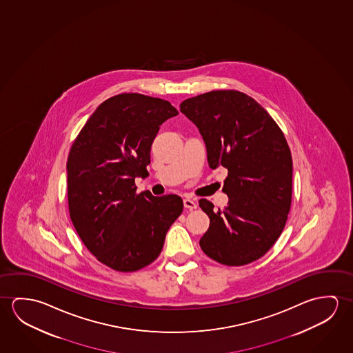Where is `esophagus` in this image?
<instances>
[{"mask_svg":"<svg viewBox=\"0 0 353 353\" xmlns=\"http://www.w3.org/2000/svg\"><path fill=\"white\" fill-rule=\"evenodd\" d=\"M184 202V208H189V210H194V208H197V205H196V202L194 200H191V199H184L183 200Z\"/></svg>","mask_w":353,"mask_h":353,"instance_id":"1","label":"esophagus"}]
</instances>
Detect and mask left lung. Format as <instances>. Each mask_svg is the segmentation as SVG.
Segmentation results:
<instances>
[{
    "instance_id": "left-lung-1",
    "label": "left lung",
    "mask_w": 353,
    "mask_h": 353,
    "mask_svg": "<svg viewBox=\"0 0 353 353\" xmlns=\"http://www.w3.org/2000/svg\"><path fill=\"white\" fill-rule=\"evenodd\" d=\"M180 112L195 123L210 168L224 167L228 203L210 217L200 246L210 258L241 266L263 256L279 239L291 208V151L283 132L258 101L238 90H213L189 98Z\"/></svg>"
}]
</instances>
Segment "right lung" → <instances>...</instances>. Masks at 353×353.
<instances>
[{
	"label": "right lung",
	"instance_id": "obj_1",
	"mask_svg": "<svg viewBox=\"0 0 353 353\" xmlns=\"http://www.w3.org/2000/svg\"><path fill=\"white\" fill-rule=\"evenodd\" d=\"M179 112L167 101L137 93L109 98L90 115L68 159L70 217L101 263L132 272L153 263L183 212L179 196L137 194L159 126Z\"/></svg>",
	"mask_w": 353,
	"mask_h": 353
}]
</instances>
